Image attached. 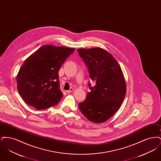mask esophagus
<instances>
[{"label":"esophagus","instance_id":"1","mask_svg":"<svg viewBox=\"0 0 161 161\" xmlns=\"http://www.w3.org/2000/svg\"><path fill=\"white\" fill-rule=\"evenodd\" d=\"M73 91H74V89H73L72 87H71V88H70V89H69V90L67 91L66 92H67V93H70V92H72Z\"/></svg>","mask_w":161,"mask_h":161}]
</instances>
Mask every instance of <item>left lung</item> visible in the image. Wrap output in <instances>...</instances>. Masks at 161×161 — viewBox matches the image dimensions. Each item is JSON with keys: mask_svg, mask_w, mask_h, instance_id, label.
<instances>
[{"mask_svg": "<svg viewBox=\"0 0 161 161\" xmlns=\"http://www.w3.org/2000/svg\"><path fill=\"white\" fill-rule=\"evenodd\" d=\"M89 69L90 78L95 83L86 98L79 103L83 115L95 123H104L119 108L126 93V85L118 63L106 50L95 47L77 50Z\"/></svg>", "mask_w": 161, "mask_h": 161, "instance_id": "left-lung-1", "label": "left lung"}]
</instances>
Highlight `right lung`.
<instances>
[{
	"instance_id": "1",
	"label": "right lung",
	"mask_w": 161,
	"mask_h": 161,
	"mask_svg": "<svg viewBox=\"0 0 161 161\" xmlns=\"http://www.w3.org/2000/svg\"><path fill=\"white\" fill-rule=\"evenodd\" d=\"M74 51V48L45 45L25 60L16 80L19 93L27 104L43 110L60 102L63 94L58 72Z\"/></svg>"
}]
</instances>
